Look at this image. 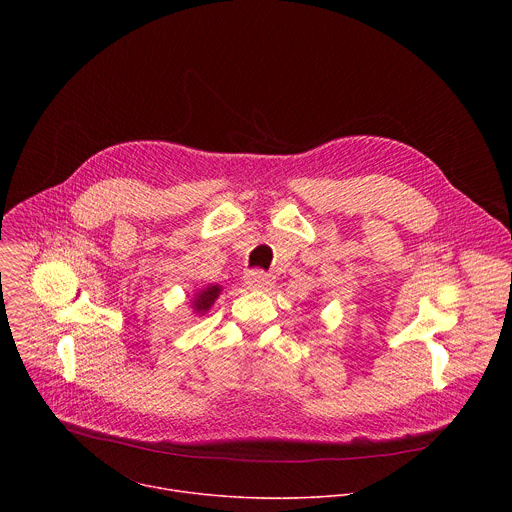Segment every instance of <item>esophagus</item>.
Here are the masks:
<instances>
[{"label": "esophagus", "instance_id": "obj_1", "mask_svg": "<svg viewBox=\"0 0 512 512\" xmlns=\"http://www.w3.org/2000/svg\"><path fill=\"white\" fill-rule=\"evenodd\" d=\"M245 283L251 289H269L273 285V277L261 269H253L245 275Z\"/></svg>", "mask_w": 512, "mask_h": 512}]
</instances>
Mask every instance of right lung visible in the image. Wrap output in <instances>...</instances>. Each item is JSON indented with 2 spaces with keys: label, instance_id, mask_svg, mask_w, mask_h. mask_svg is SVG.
Returning <instances> with one entry per match:
<instances>
[{
  "label": "right lung",
  "instance_id": "1",
  "mask_svg": "<svg viewBox=\"0 0 512 512\" xmlns=\"http://www.w3.org/2000/svg\"><path fill=\"white\" fill-rule=\"evenodd\" d=\"M221 291H223V287H221V285L208 283L206 287H202L200 291H196L194 302H192V310H194L196 314H206V312L214 306L216 298L221 296Z\"/></svg>",
  "mask_w": 512,
  "mask_h": 512
}]
</instances>
